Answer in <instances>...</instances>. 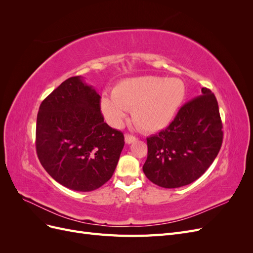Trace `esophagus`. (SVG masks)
Segmentation results:
<instances>
[{"instance_id": "esophagus-1", "label": "esophagus", "mask_w": 253, "mask_h": 253, "mask_svg": "<svg viewBox=\"0 0 253 253\" xmlns=\"http://www.w3.org/2000/svg\"><path fill=\"white\" fill-rule=\"evenodd\" d=\"M125 140H126V143L129 144V143H133V142H135V141L137 140V138H136L135 136H132V135H128V134H126V135L125 136Z\"/></svg>"}]
</instances>
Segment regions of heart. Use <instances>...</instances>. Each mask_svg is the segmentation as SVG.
<instances>
[{"label":"heart","instance_id":"1","mask_svg":"<svg viewBox=\"0 0 253 253\" xmlns=\"http://www.w3.org/2000/svg\"><path fill=\"white\" fill-rule=\"evenodd\" d=\"M186 86L178 78L139 76L115 84L112 98L101 99V110L113 126L132 111L134 124L142 132L155 133L169 126L185 100Z\"/></svg>","mask_w":253,"mask_h":253}]
</instances>
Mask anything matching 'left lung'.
Wrapping results in <instances>:
<instances>
[{"instance_id": "1", "label": "left lung", "mask_w": 253, "mask_h": 253, "mask_svg": "<svg viewBox=\"0 0 253 253\" xmlns=\"http://www.w3.org/2000/svg\"><path fill=\"white\" fill-rule=\"evenodd\" d=\"M145 176L163 188H179L195 181L217 156L223 125L217 100L203 87L202 95L186 104L166 129L150 136Z\"/></svg>"}]
</instances>
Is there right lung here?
<instances>
[{"instance_id":"1","label":"right lung","mask_w":253,"mask_h":253,"mask_svg":"<svg viewBox=\"0 0 253 253\" xmlns=\"http://www.w3.org/2000/svg\"><path fill=\"white\" fill-rule=\"evenodd\" d=\"M101 97L80 76L68 78L42 101L36 149L61 185L80 192L100 188L116 169L125 137L104 122Z\"/></svg>"}]
</instances>
